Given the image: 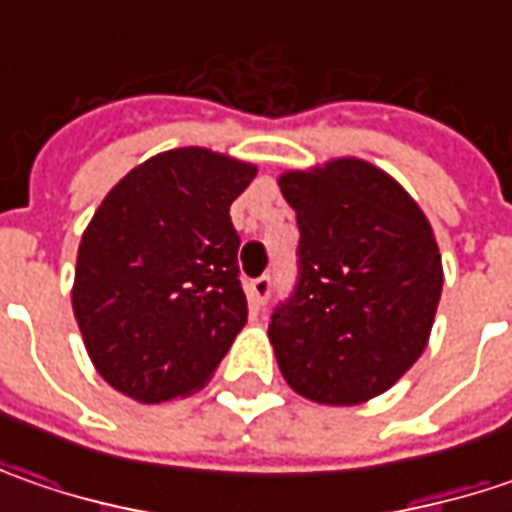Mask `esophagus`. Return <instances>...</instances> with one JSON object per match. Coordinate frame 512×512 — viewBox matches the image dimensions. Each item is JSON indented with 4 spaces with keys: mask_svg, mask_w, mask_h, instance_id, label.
Returning <instances> with one entry per match:
<instances>
[{
    "mask_svg": "<svg viewBox=\"0 0 512 512\" xmlns=\"http://www.w3.org/2000/svg\"><path fill=\"white\" fill-rule=\"evenodd\" d=\"M270 290H273V282H270V276H259V279H253L250 285H247V296H250V302L256 307H262L270 299Z\"/></svg>",
    "mask_w": 512,
    "mask_h": 512,
    "instance_id": "34e87169",
    "label": "esophagus"
}]
</instances>
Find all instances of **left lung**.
<instances>
[{
  "label": "left lung",
  "instance_id": "obj_1",
  "mask_svg": "<svg viewBox=\"0 0 512 512\" xmlns=\"http://www.w3.org/2000/svg\"><path fill=\"white\" fill-rule=\"evenodd\" d=\"M299 225V285L267 336L285 382L310 402L364 404L427 347L442 253L416 199L382 168L342 156L285 170Z\"/></svg>",
  "mask_w": 512,
  "mask_h": 512
}]
</instances>
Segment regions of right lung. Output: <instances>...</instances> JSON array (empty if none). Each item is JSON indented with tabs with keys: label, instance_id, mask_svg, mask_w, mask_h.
<instances>
[{
	"label": "right lung",
	"instance_id": "add662e5",
	"mask_svg": "<svg viewBox=\"0 0 512 512\" xmlns=\"http://www.w3.org/2000/svg\"><path fill=\"white\" fill-rule=\"evenodd\" d=\"M256 165L207 148L150 156L82 233L73 316L90 362L133 402L202 390L247 322L230 205Z\"/></svg>",
	"mask_w": 512,
	"mask_h": 512
}]
</instances>
